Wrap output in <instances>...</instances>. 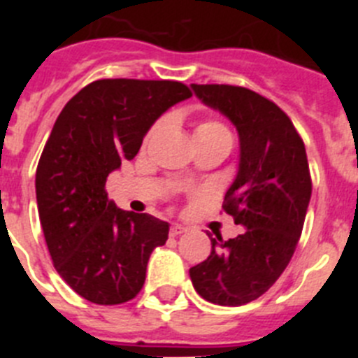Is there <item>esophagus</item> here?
Listing matches in <instances>:
<instances>
[{
	"label": "esophagus",
	"mask_w": 358,
	"mask_h": 358,
	"mask_svg": "<svg viewBox=\"0 0 358 358\" xmlns=\"http://www.w3.org/2000/svg\"><path fill=\"white\" fill-rule=\"evenodd\" d=\"M182 233H186V227L181 226V224H173V226L170 227V236H179L182 235Z\"/></svg>",
	"instance_id": "1"
}]
</instances>
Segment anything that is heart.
<instances>
[{
	"label": "heart",
	"instance_id": "obj_1",
	"mask_svg": "<svg viewBox=\"0 0 358 358\" xmlns=\"http://www.w3.org/2000/svg\"><path fill=\"white\" fill-rule=\"evenodd\" d=\"M229 136L227 129L224 127L222 123L215 122V120H206V122L199 123L197 129H195V136Z\"/></svg>",
	"mask_w": 358,
	"mask_h": 358
}]
</instances>
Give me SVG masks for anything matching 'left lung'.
Returning a JSON list of instances; mask_svg holds the SVG:
<instances>
[{
    "mask_svg": "<svg viewBox=\"0 0 358 358\" xmlns=\"http://www.w3.org/2000/svg\"><path fill=\"white\" fill-rule=\"evenodd\" d=\"M189 87L238 132V169L222 208L243 227L229 240L208 233L210 256L189 268V278L206 301L240 306L267 292L296 251L312 195L305 145L289 116L255 91L218 84Z\"/></svg>",
    "mask_w": 358,
    "mask_h": 358,
    "instance_id": "8db88e82",
    "label": "left lung"
}]
</instances>
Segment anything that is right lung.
<instances>
[{
  "label": "right lung",
  "instance_id": "obj_1",
  "mask_svg": "<svg viewBox=\"0 0 358 358\" xmlns=\"http://www.w3.org/2000/svg\"><path fill=\"white\" fill-rule=\"evenodd\" d=\"M189 96L181 82L103 78L78 91L53 125L37 164V210L55 271L87 301L136 297L152 251L169 238V222L120 210L106 182L156 120Z\"/></svg>",
  "mask_w": 358,
  "mask_h": 358
}]
</instances>
